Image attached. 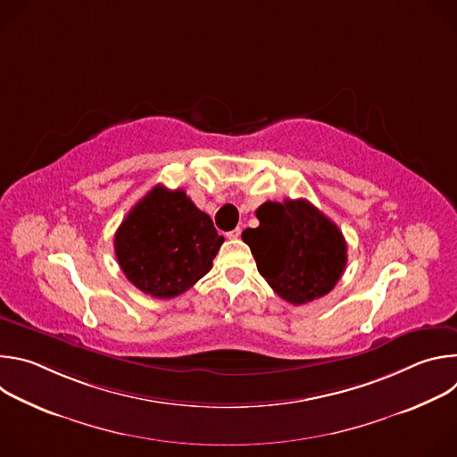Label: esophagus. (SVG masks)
Returning a JSON list of instances; mask_svg holds the SVG:
<instances>
[{
    "label": "esophagus",
    "mask_w": 457,
    "mask_h": 457,
    "mask_svg": "<svg viewBox=\"0 0 457 457\" xmlns=\"http://www.w3.org/2000/svg\"><path fill=\"white\" fill-rule=\"evenodd\" d=\"M240 233H242V229H240V228H235L233 231H229V233H228V238H233V240H235V238H238V237H240Z\"/></svg>",
    "instance_id": "34e87169"
}]
</instances>
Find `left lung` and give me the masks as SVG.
<instances>
[{
  "label": "left lung",
  "instance_id": "1",
  "mask_svg": "<svg viewBox=\"0 0 457 457\" xmlns=\"http://www.w3.org/2000/svg\"><path fill=\"white\" fill-rule=\"evenodd\" d=\"M258 228H247L258 273L293 305L328 295L342 278L347 244L338 226L309 201L264 203L256 210Z\"/></svg>",
  "mask_w": 457,
  "mask_h": 457
}]
</instances>
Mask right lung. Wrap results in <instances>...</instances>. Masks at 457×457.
Returning <instances> with one entry per match:
<instances>
[{
    "instance_id": "1",
    "label": "right lung",
    "mask_w": 457,
    "mask_h": 457,
    "mask_svg": "<svg viewBox=\"0 0 457 457\" xmlns=\"http://www.w3.org/2000/svg\"><path fill=\"white\" fill-rule=\"evenodd\" d=\"M224 237L184 189L152 187L115 233V256L143 293L173 298L197 284L213 266Z\"/></svg>"
}]
</instances>
